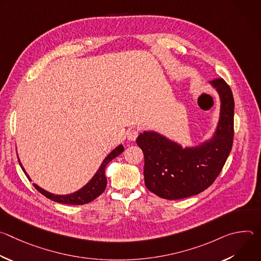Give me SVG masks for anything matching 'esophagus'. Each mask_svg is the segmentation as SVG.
I'll return each instance as SVG.
<instances>
[{
	"label": "esophagus",
	"mask_w": 261,
	"mask_h": 261,
	"mask_svg": "<svg viewBox=\"0 0 261 261\" xmlns=\"http://www.w3.org/2000/svg\"><path fill=\"white\" fill-rule=\"evenodd\" d=\"M138 134H139L138 130H135V129L129 130V131L127 132V138H128L129 140H131V141H134V140L137 138Z\"/></svg>",
	"instance_id": "34e87169"
}]
</instances>
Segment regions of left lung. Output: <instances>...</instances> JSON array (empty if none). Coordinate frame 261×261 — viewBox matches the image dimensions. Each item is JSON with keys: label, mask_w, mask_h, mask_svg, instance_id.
<instances>
[{"label": "left lung", "mask_w": 261, "mask_h": 261, "mask_svg": "<svg viewBox=\"0 0 261 261\" xmlns=\"http://www.w3.org/2000/svg\"><path fill=\"white\" fill-rule=\"evenodd\" d=\"M210 84L220 97V117L210 139L186 147L156 131H143L136 139L144 156L145 187L161 198L181 199L204 191L217 178L231 151L232 92L222 79Z\"/></svg>", "instance_id": "1"}]
</instances>
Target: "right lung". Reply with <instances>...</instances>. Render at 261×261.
<instances>
[{"label": "right lung", "instance_id": "1", "mask_svg": "<svg viewBox=\"0 0 261 261\" xmlns=\"http://www.w3.org/2000/svg\"><path fill=\"white\" fill-rule=\"evenodd\" d=\"M124 151V146L123 144H120L118 145L115 150L111 151L107 157L103 160V162L101 163L100 167L98 168L97 172L94 174V176L90 179V181L85 185L83 188H81L80 190L73 192L71 194H66V195H56V194H53L44 189H42L41 187H39L38 185L34 184V187L38 190L41 194H43L45 197L56 201V202H59V203H64V204H86V203H89L91 201H93L94 199H96L99 195H101L105 188H106V185H107V179H106V176H105V168L107 166V164L115 159L116 157H118L120 154H122ZM18 162L23 170V172L25 173V175L28 176V178L31 180V177L29 176V174L27 173V171L24 170V168L22 167V164L20 163L19 159H18Z\"/></svg>", "mask_w": 261, "mask_h": 261}]
</instances>
